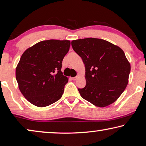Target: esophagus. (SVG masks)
<instances>
[{"instance_id":"34e87169","label":"esophagus","mask_w":146,"mask_h":146,"mask_svg":"<svg viewBox=\"0 0 146 146\" xmlns=\"http://www.w3.org/2000/svg\"><path fill=\"white\" fill-rule=\"evenodd\" d=\"M71 79L73 81H75V80H76L78 79V76H76V77H72V78H71Z\"/></svg>"}]
</instances>
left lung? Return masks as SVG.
Wrapping results in <instances>:
<instances>
[{
    "instance_id": "obj_1",
    "label": "left lung",
    "mask_w": 146,
    "mask_h": 146,
    "mask_svg": "<svg viewBox=\"0 0 146 146\" xmlns=\"http://www.w3.org/2000/svg\"><path fill=\"white\" fill-rule=\"evenodd\" d=\"M71 43L85 67L86 86L78 89L81 96L98 107L113 103L126 89L131 70L124 51L99 38L78 39Z\"/></svg>"
}]
</instances>
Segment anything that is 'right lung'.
Listing matches in <instances>:
<instances>
[{
  "label": "right lung",
  "mask_w": 146,
  "mask_h": 146,
  "mask_svg": "<svg viewBox=\"0 0 146 146\" xmlns=\"http://www.w3.org/2000/svg\"><path fill=\"white\" fill-rule=\"evenodd\" d=\"M70 46L69 40H44L22 54L16 80L22 95L33 105L49 106L62 97L68 78L61 69Z\"/></svg>",
  "instance_id": "1"
}]
</instances>
